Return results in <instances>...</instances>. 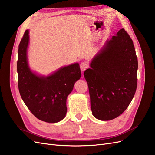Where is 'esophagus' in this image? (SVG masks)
<instances>
[{"mask_svg": "<svg viewBox=\"0 0 155 155\" xmlns=\"http://www.w3.org/2000/svg\"><path fill=\"white\" fill-rule=\"evenodd\" d=\"M88 68V64L86 62H81L80 64V69L82 71H84Z\"/></svg>", "mask_w": 155, "mask_h": 155, "instance_id": "1", "label": "esophagus"}]
</instances>
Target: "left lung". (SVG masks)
Returning a JSON list of instances; mask_svg holds the SVG:
<instances>
[{
	"instance_id": "obj_1",
	"label": "left lung",
	"mask_w": 155,
	"mask_h": 155,
	"mask_svg": "<svg viewBox=\"0 0 155 155\" xmlns=\"http://www.w3.org/2000/svg\"><path fill=\"white\" fill-rule=\"evenodd\" d=\"M84 71L93 116L114 119L126 110L137 84L138 62L134 45L123 28L107 39Z\"/></svg>"
}]
</instances>
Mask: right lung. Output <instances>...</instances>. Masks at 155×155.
Returning a JSON list of instances; mask_svg holds the SVG:
<instances>
[{"instance_id": "1", "label": "right lung", "mask_w": 155, "mask_h": 155, "mask_svg": "<svg viewBox=\"0 0 155 155\" xmlns=\"http://www.w3.org/2000/svg\"><path fill=\"white\" fill-rule=\"evenodd\" d=\"M29 30L25 31L18 47L17 71L18 88L22 100L37 118L56 123L65 118L67 97L81 78L79 63L60 67L48 75L33 71L29 66Z\"/></svg>"}]
</instances>
